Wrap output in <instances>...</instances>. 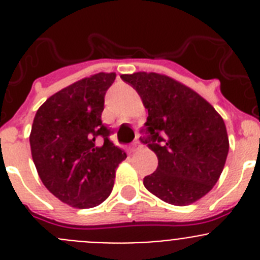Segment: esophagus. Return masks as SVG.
Returning a JSON list of instances; mask_svg holds the SVG:
<instances>
[{"instance_id": "obj_1", "label": "esophagus", "mask_w": 260, "mask_h": 260, "mask_svg": "<svg viewBox=\"0 0 260 260\" xmlns=\"http://www.w3.org/2000/svg\"><path fill=\"white\" fill-rule=\"evenodd\" d=\"M140 147H142V146H140V142H139V140H137V142H134L132 144V146L128 147V148H127V153H133V152H135V151H137V149H139Z\"/></svg>"}]
</instances>
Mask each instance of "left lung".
<instances>
[{
    "mask_svg": "<svg viewBox=\"0 0 260 260\" xmlns=\"http://www.w3.org/2000/svg\"><path fill=\"white\" fill-rule=\"evenodd\" d=\"M121 78L148 109L143 142L158 158L143 184L168 204H193L210 192L224 168L230 149L224 121L201 95L169 76L137 72Z\"/></svg>",
    "mask_w": 260,
    "mask_h": 260,
    "instance_id": "left-lung-1",
    "label": "left lung"
}]
</instances>
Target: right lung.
<instances>
[{
    "label": "right lung",
    "instance_id": "1",
    "mask_svg": "<svg viewBox=\"0 0 260 260\" xmlns=\"http://www.w3.org/2000/svg\"><path fill=\"white\" fill-rule=\"evenodd\" d=\"M116 73H96L64 87L35 116L30 152L45 187L72 208L89 209L108 199L126 153L109 140L102 122L104 95Z\"/></svg>",
    "mask_w": 260,
    "mask_h": 260
}]
</instances>
